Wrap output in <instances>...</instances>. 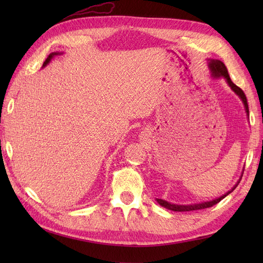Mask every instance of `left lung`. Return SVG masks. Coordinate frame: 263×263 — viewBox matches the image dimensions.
<instances>
[{"label":"left lung","instance_id":"8db88e82","mask_svg":"<svg viewBox=\"0 0 263 263\" xmlns=\"http://www.w3.org/2000/svg\"><path fill=\"white\" fill-rule=\"evenodd\" d=\"M208 65H209V70L211 72V77L214 78V79H225L226 83L228 86H230V88L232 89V90L235 92L237 96L239 97V99L242 100V103L244 105V108H245V113H247V115L249 116V105H248V100H247V96H245V93L243 92V90L241 88H238L235 83H234L231 78H230V74H228V71L226 69L225 64L221 62V61L219 60H214V59H209L208 60ZM243 175V174H242ZM242 175L241 177H239V180L237 181V183L234 185L230 191L226 192L225 194H222L221 197L217 198V199H214V200H210V201H203V202H199V203H192V204H176V203H171L168 202V201H165L163 199H156L157 200V202L161 205L164 206V208L168 209V210H173V211H192V210H200V209H205V208H210V206H212L214 204H217L219 201H221L222 199H224L225 197H227L228 194L232 193L234 190L236 189V186L238 185L239 181H241L242 178Z\"/></svg>","mask_w":263,"mask_h":263}]
</instances>
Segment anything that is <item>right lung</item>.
<instances>
[{"label":"right lung","mask_w":263,"mask_h":263,"mask_svg":"<svg viewBox=\"0 0 263 263\" xmlns=\"http://www.w3.org/2000/svg\"><path fill=\"white\" fill-rule=\"evenodd\" d=\"M62 54H63V52H53V53L49 54V55H48V58L46 59L45 62H44V64H43L42 68H45V66H46L49 62H51V61H52L55 57H58V55H62Z\"/></svg>","instance_id":"add662e5"}]
</instances>
